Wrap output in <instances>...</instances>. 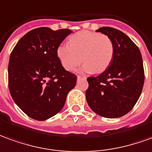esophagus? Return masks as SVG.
<instances>
[{"instance_id": "esophagus-1", "label": "esophagus", "mask_w": 152, "mask_h": 152, "mask_svg": "<svg viewBox=\"0 0 152 152\" xmlns=\"http://www.w3.org/2000/svg\"><path fill=\"white\" fill-rule=\"evenodd\" d=\"M77 79H78V80H80V79H86V77H80V76H78V77H77Z\"/></svg>"}]
</instances>
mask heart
Segmentation results:
<instances>
[{
    "mask_svg": "<svg viewBox=\"0 0 152 152\" xmlns=\"http://www.w3.org/2000/svg\"><path fill=\"white\" fill-rule=\"evenodd\" d=\"M69 42V45L61 44L56 50L58 60L66 70H74L83 61L84 64L78 72L98 74L105 71L112 61L115 46L106 35L81 31L71 36Z\"/></svg>",
    "mask_w": 152,
    "mask_h": 152,
    "instance_id": "heart-1",
    "label": "heart"
}]
</instances>
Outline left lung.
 Instances as JSON below:
<instances>
[{
    "mask_svg": "<svg viewBox=\"0 0 152 152\" xmlns=\"http://www.w3.org/2000/svg\"><path fill=\"white\" fill-rule=\"evenodd\" d=\"M96 32L110 37L115 53L102 74L88 78L86 99L96 114L115 119L129 112L140 97L144 84L142 58L138 47L121 31L103 27Z\"/></svg>",
    "mask_w": 152,
    "mask_h": 152,
    "instance_id": "1",
    "label": "left lung"
}]
</instances>
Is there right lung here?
<instances>
[{
	"instance_id": "add662e5",
	"label": "right lung",
	"mask_w": 152,
	"mask_h": 152,
	"mask_svg": "<svg viewBox=\"0 0 152 152\" xmlns=\"http://www.w3.org/2000/svg\"><path fill=\"white\" fill-rule=\"evenodd\" d=\"M73 33L42 27L27 33L10 54L9 89L14 102L30 118L39 121L61 111L77 77L58 60L57 47Z\"/></svg>"
}]
</instances>
